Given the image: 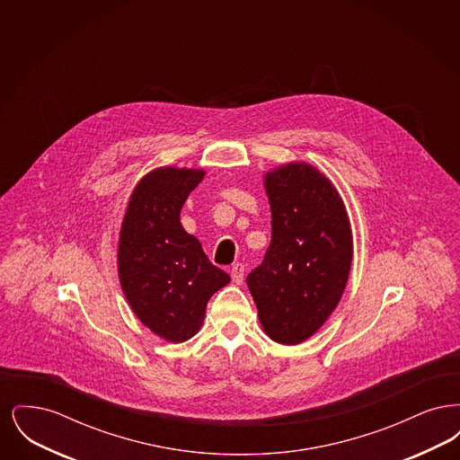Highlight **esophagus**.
<instances>
[{
  "label": "esophagus",
  "instance_id": "34e87169",
  "mask_svg": "<svg viewBox=\"0 0 460 460\" xmlns=\"http://www.w3.org/2000/svg\"><path fill=\"white\" fill-rule=\"evenodd\" d=\"M231 278L236 285L243 283V278H244V265L243 263H234L233 269H231Z\"/></svg>",
  "mask_w": 460,
  "mask_h": 460
}]
</instances>
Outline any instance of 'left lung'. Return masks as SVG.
<instances>
[{
    "instance_id": "1",
    "label": "left lung",
    "mask_w": 460,
    "mask_h": 460,
    "mask_svg": "<svg viewBox=\"0 0 460 460\" xmlns=\"http://www.w3.org/2000/svg\"><path fill=\"white\" fill-rule=\"evenodd\" d=\"M272 238L246 285L267 336L298 345L340 304L350 272V220L328 177L308 164L265 174Z\"/></svg>"
}]
</instances>
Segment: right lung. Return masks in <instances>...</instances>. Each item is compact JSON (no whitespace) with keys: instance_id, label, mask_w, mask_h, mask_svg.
<instances>
[{"instance_id":"1","label":"right lung","mask_w":460,"mask_h":460,"mask_svg":"<svg viewBox=\"0 0 460 460\" xmlns=\"http://www.w3.org/2000/svg\"><path fill=\"white\" fill-rule=\"evenodd\" d=\"M203 171L160 167L132 191L119 238V278L137 319L181 343L197 334L210 296L231 281L181 226V208Z\"/></svg>"}]
</instances>
